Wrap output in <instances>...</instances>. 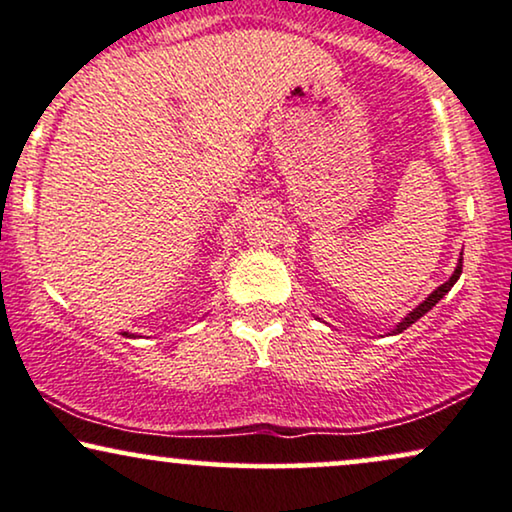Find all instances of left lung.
<instances>
[{
	"mask_svg": "<svg viewBox=\"0 0 512 512\" xmlns=\"http://www.w3.org/2000/svg\"><path fill=\"white\" fill-rule=\"evenodd\" d=\"M461 271H463V252H461V260H458V267L454 269V274H451V278H449V281H446V283H442V286H439L437 290H432V293L428 295V297H425V300L423 302H420L418 304V307L416 309H413V312L411 314H406L404 316V319H401V323H399V326L397 328H394V335H397V333H401V331H406V328H409L411 326V323H416L418 319H420V316H425V314H428L430 312V309L432 307H435V304L439 302V300H442V297L446 295V293H449V290L451 288H454V283L458 281V278H461Z\"/></svg>",
	"mask_w": 512,
	"mask_h": 512,
	"instance_id": "obj_1",
	"label": "left lung"
}]
</instances>
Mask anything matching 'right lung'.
I'll return each instance as SVG.
<instances>
[{"mask_svg":"<svg viewBox=\"0 0 512 512\" xmlns=\"http://www.w3.org/2000/svg\"><path fill=\"white\" fill-rule=\"evenodd\" d=\"M127 335V338H129V333H125ZM132 338H134V335H132Z\"/></svg>","mask_w":512,"mask_h":512,"instance_id":"1","label":"right lung"}]
</instances>
